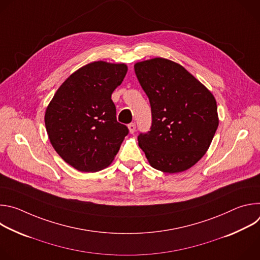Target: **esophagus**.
Instances as JSON below:
<instances>
[{
	"mask_svg": "<svg viewBox=\"0 0 260 260\" xmlns=\"http://www.w3.org/2000/svg\"><path fill=\"white\" fill-rule=\"evenodd\" d=\"M128 129H129V133L131 134H134L136 132V123L135 122H132L128 124Z\"/></svg>",
	"mask_w": 260,
	"mask_h": 260,
	"instance_id": "34e87169",
	"label": "esophagus"
}]
</instances>
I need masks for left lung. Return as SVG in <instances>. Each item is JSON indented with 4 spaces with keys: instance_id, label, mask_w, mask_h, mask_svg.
<instances>
[{
    "instance_id": "1",
    "label": "left lung",
    "mask_w": 260,
    "mask_h": 260,
    "mask_svg": "<svg viewBox=\"0 0 260 260\" xmlns=\"http://www.w3.org/2000/svg\"><path fill=\"white\" fill-rule=\"evenodd\" d=\"M135 73L151 106L150 129L138 136L148 161L169 174L191 168L205 155L218 127L213 94L166 58L138 62Z\"/></svg>"
}]
</instances>
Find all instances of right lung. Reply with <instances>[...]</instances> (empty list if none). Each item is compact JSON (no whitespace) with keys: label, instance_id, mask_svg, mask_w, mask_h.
<instances>
[{"label":"right lung","instance_id":"obj_1","mask_svg":"<svg viewBox=\"0 0 260 260\" xmlns=\"http://www.w3.org/2000/svg\"><path fill=\"white\" fill-rule=\"evenodd\" d=\"M126 72L124 63H88L60 85L46 109L45 125L53 148L80 172L110 165L128 134L127 126L117 121L111 99Z\"/></svg>","mask_w":260,"mask_h":260}]
</instances>
